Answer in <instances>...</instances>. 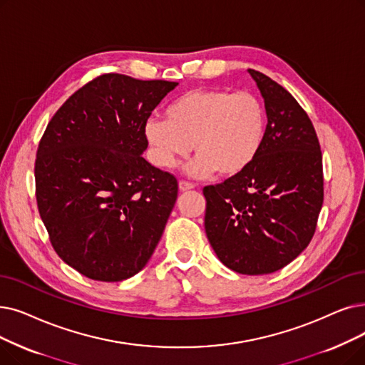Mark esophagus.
<instances>
[{"label": "esophagus", "mask_w": 365, "mask_h": 365, "mask_svg": "<svg viewBox=\"0 0 365 365\" xmlns=\"http://www.w3.org/2000/svg\"><path fill=\"white\" fill-rule=\"evenodd\" d=\"M195 185L191 183V182H186V180H180L179 182V189L180 192H186V191H191V189H194Z\"/></svg>", "instance_id": "34e87169"}]
</instances>
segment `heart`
Returning a JSON list of instances; mask_svg holds the SVG:
<instances>
[{
  "mask_svg": "<svg viewBox=\"0 0 365 365\" xmlns=\"http://www.w3.org/2000/svg\"><path fill=\"white\" fill-rule=\"evenodd\" d=\"M267 134L264 103L250 92L195 89L165 110V119L150 118L145 135L158 167L174 168L192 149L185 171L189 176H239L262 150Z\"/></svg>",
  "mask_w": 365,
  "mask_h": 365,
  "instance_id": "b5f03b06",
  "label": "heart"
}]
</instances>
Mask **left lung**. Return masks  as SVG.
<instances>
[{"label":"left lung","instance_id":"left-lung-1","mask_svg":"<svg viewBox=\"0 0 365 365\" xmlns=\"http://www.w3.org/2000/svg\"><path fill=\"white\" fill-rule=\"evenodd\" d=\"M247 71L264 98L265 141L246 171L202 189L204 228L222 264L258 276L280 270L309 246L324 202V173L303 107L268 76Z\"/></svg>","mask_w":365,"mask_h":365}]
</instances>
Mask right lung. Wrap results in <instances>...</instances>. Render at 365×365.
<instances>
[{"label":"right lung","mask_w":365,"mask_h":365,"mask_svg":"<svg viewBox=\"0 0 365 365\" xmlns=\"http://www.w3.org/2000/svg\"><path fill=\"white\" fill-rule=\"evenodd\" d=\"M178 85L103 74L47 123L34 168L38 212L59 258L92 280L133 277L161 240L178 180L141 155L146 120Z\"/></svg>","instance_id":"add662e5"}]
</instances>
